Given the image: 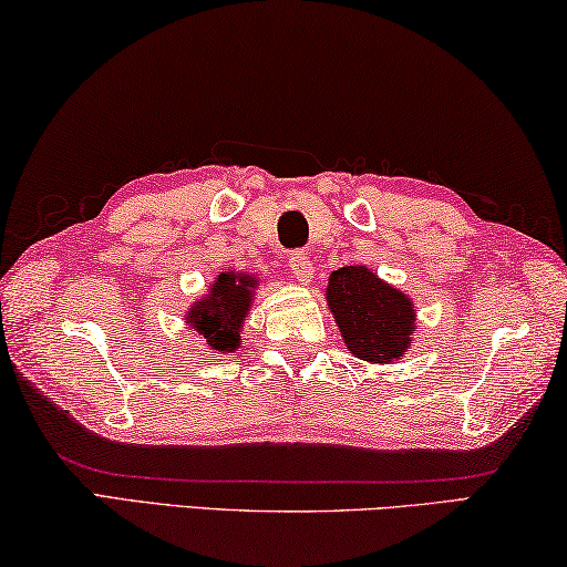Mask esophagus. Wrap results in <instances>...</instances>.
Returning a JSON list of instances; mask_svg holds the SVG:
<instances>
[{"instance_id":"34e87169","label":"esophagus","mask_w":567,"mask_h":567,"mask_svg":"<svg viewBox=\"0 0 567 567\" xmlns=\"http://www.w3.org/2000/svg\"><path fill=\"white\" fill-rule=\"evenodd\" d=\"M289 266H291V276L299 284H309L311 278H313V264L309 261V256L301 254V250H296V254H291Z\"/></svg>"}]
</instances>
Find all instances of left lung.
<instances>
[{
	"instance_id": "8db88e82",
	"label": "left lung",
	"mask_w": 567,
	"mask_h": 567,
	"mask_svg": "<svg viewBox=\"0 0 567 567\" xmlns=\"http://www.w3.org/2000/svg\"><path fill=\"white\" fill-rule=\"evenodd\" d=\"M327 306L349 354L361 361L392 364L414 344V301L367 266H344L331 271Z\"/></svg>"
}]
</instances>
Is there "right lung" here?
I'll use <instances>...</instances> for the list:
<instances>
[{"mask_svg": "<svg viewBox=\"0 0 567 567\" xmlns=\"http://www.w3.org/2000/svg\"><path fill=\"white\" fill-rule=\"evenodd\" d=\"M258 276L223 268L208 291L185 311V327L206 341L213 354H234L240 349V331L254 306Z\"/></svg>", "mask_w": 567, "mask_h": 567, "instance_id": "add662e5", "label": "right lung"}]
</instances>
